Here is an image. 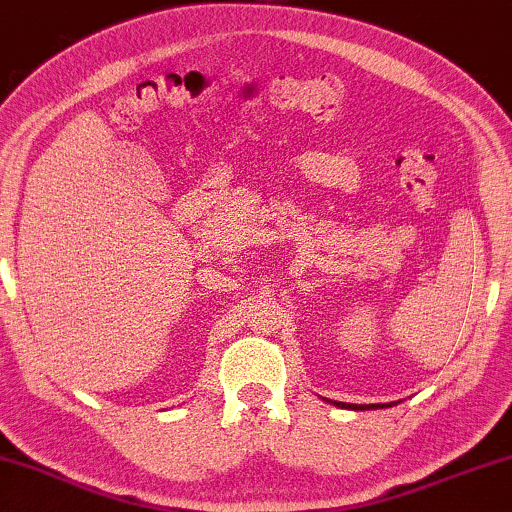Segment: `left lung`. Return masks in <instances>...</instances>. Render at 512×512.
<instances>
[{"mask_svg":"<svg viewBox=\"0 0 512 512\" xmlns=\"http://www.w3.org/2000/svg\"><path fill=\"white\" fill-rule=\"evenodd\" d=\"M331 404L340 406V408H349V410H374V408H385V406H395V404H345V401H331Z\"/></svg>","mask_w":512,"mask_h":512,"instance_id":"left-lung-1","label":"left lung"}]
</instances>
